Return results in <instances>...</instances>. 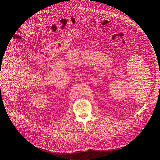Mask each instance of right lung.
Wrapping results in <instances>:
<instances>
[{"label": "right lung", "mask_w": 160, "mask_h": 160, "mask_svg": "<svg viewBox=\"0 0 160 160\" xmlns=\"http://www.w3.org/2000/svg\"><path fill=\"white\" fill-rule=\"evenodd\" d=\"M0 65H1V63H0Z\"/></svg>", "instance_id": "right-lung-1"}]
</instances>
